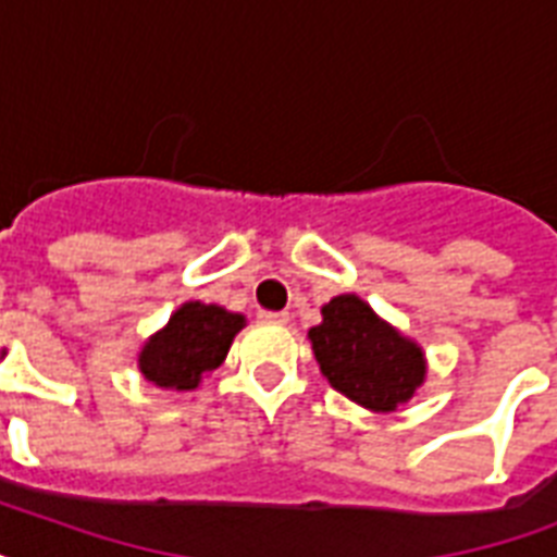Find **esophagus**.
Here are the masks:
<instances>
[{
    "label": "esophagus",
    "mask_w": 557,
    "mask_h": 557,
    "mask_svg": "<svg viewBox=\"0 0 557 557\" xmlns=\"http://www.w3.org/2000/svg\"><path fill=\"white\" fill-rule=\"evenodd\" d=\"M260 321L277 323V326H283V323H288V312H260Z\"/></svg>",
    "instance_id": "obj_1"
}]
</instances>
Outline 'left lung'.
<instances>
[{"label":"left lung","mask_w":557,"mask_h":557,"mask_svg":"<svg viewBox=\"0 0 557 557\" xmlns=\"http://www.w3.org/2000/svg\"><path fill=\"white\" fill-rule=\"evenodd\" d=\"M323 323L309 330L321 372L370 410H396L424 381V356L356 295L332 297Z\"/></svg>","instance_id":"left-lung-1"}]
</instances>
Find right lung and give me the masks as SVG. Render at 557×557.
<instances>
[{
    "instance_id": "right-lung-1",
    "label": "right lung",
    "mask_w": 557,
    "mask_h": 557,
    "mask_svg": "<svg viewBox=\"0 0 557 557\" xmlns=\"http://www.w3.org/2000/svg\"><path fill=\"white\" fill-rule=\"evenodd\" d=\"M245 326L243 314L222 306L185 304L161 332H156L138 356L144 379L159 387L193 389L201 375L225 361L234 335Z\"/></svg>"
}]
</instances>
